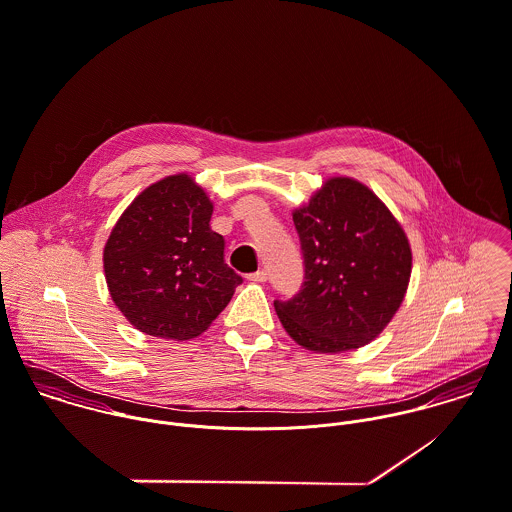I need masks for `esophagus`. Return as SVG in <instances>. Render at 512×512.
<instances>
[{
  "mask_svg": "<svg viewBox=\"0 0 512 512\" xmlns=\"http://www.w3.org/2000/svg\"><path fill=\"white\" fill-rule=\"evenodd\" d=\"M247 279L253 281V283H265V281H267V271H265V269H259L257 273L247 275Z\"/></svg>",
  "mask_w": 512,
  "mask_h": 512,
  "instance_id": "esophagus-1",
  "label": "esophagus"
}]
</instances>
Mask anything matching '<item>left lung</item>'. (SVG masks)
<instances>
[{"label":"left lung","instance_id":"obj_1","mask_svg":"<svg viewBox=\"0 0 512 512\" xmlns=\"http://www.w3.org/2000/svg\"><path fill=\"white\" fill-rule=\"evenodd\" d=\"M304 288L275 310L286 334L314 353H341L379 338L412 273L410 241L387 204L351 176H330L292 210Z\"/></svg>","mask_w":512,"mask_h":512}]
</instances>
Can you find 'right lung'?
Wrapping results in <instances>:
<instances>
[{
  "mask_svg": "<svg viewBox=\"0 0 512 512\" xmlns=\"http://www.w3.org/2000/svg\"><path fill=\"white\" fill-rule=\"evenodd\" d=\"M214 202L188 172L169 174L123 210L104 247L110 296L139 332L192 340L226 308L241 277L210 228Z\"/></svg>",
  "mask_w": 512,
  "mask_h": 512,
  "instance_id": "1",
  "label": "right lung"
}]
</instances>
